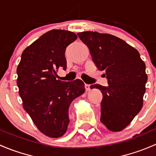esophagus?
<instances>
[{
    "instance_id": "1",
    "label": "esophagus",
    "mask_w": 156,
    "mask_h": 156,
    "mask_svg": "<svg viewBox=\"0 0 156 156\" xmlns=\"http://www.w3.org/2000/svg\"><path fill=\"white\" fill-rule=\"evenodd\" d=\"M84 87H85L86 90H90V84H84Z\"/></svg>"
}]
</instances>
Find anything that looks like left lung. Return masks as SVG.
<instances>
[{"label":"left lung","mask_w":156,"mask_h":156,"mask_svg":"<svg viewBox=\"0 0 156 156\" xmlns=\"http://www.w3.org/2000/svg\"><path fill=\"white\" fill-rule=\"evenodd\" d=\"M78 37L89 48L93 62L104 72L107 87L95 84L103 94L100 121L112 131H120L143 107L147 75L137 50L109 34L84 31Z\"/></svg>","instance_id":"left-lung-1"}]
</instances>
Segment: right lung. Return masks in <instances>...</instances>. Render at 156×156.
Instances as JSON below:
<instances>
[{"label":"right lung","instance_id":"right-lung-1","mask_svg":"<svg viewBox=\"0 0 156 156\" xmlns=\"http://www.w3.org/2000/svg\"><path fill=\"white\" fill-rule=\"evenodd\" d=\"M77 37L66 30L48 31L25 49L16 69L23 108L38 130L50 137L65 134L71 103L85 91L81 80L56 79V70L66 69V48Z\"/></svg>","mask_w":156,"mask_h":156}]
</instances>
